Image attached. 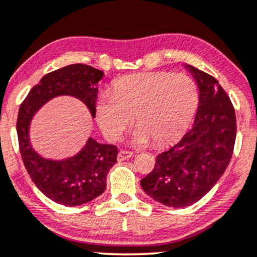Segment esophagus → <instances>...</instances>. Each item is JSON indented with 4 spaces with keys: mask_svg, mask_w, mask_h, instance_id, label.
Returning <instances> with one entry per match:
<instances>
[{
    "mask_svg": "<svg viewBox=\"0 0 257 257\" xmlns=\"http://www.w3.org/2000/svg\"><path fill=\"white\" fill-rule=\"evenodd\" d=\"M133 155H134V153L133 152H129V151H121L117 154V160L118 161H124L126 159L132 158Z\"/></svg>",
    "mask_w": 257,
    "mask_h": 257,
    "instance_id": "34e87169",
    "label": "esophagus"
}]
</instances>
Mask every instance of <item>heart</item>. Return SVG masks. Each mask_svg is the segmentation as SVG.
I'll use <instances>...</instances> for the list:
<instances>
[{
	"label": "heart",
	"instance_id": "b5f03b06",
	"mask_svg": "<svg viewBox=\"0 0 257 257\" xmlns=\"http://www.w3.org/2000/svg\"><path fill=\"white\" fill-rule=\"evenodd\" d=\"M199 89L184 73L148 72L125 76L113 83L112 93H100L96 119L109 140H116L134 122V146L154 140L167 145L179 139L192 123L199 106Z\"/></svg>",
	"mask_w": 257,
	"mask_h": 257
}]
</instances>
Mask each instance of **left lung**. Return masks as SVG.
I'll list each match as a JSON object with an SVG mask.
<instances>
[{
    "instance_id": "left-lung-1",
    "label": "left lung",
    "mask_w": 257,
    "mask_h": 257,
    "mask_svg": "<svg viewBox=\"0 0 257 257\" xmlns=\"http://www.w3.org/2000/svg\"><path fill=\"white\" fill-rule=\"evenodd\" d=\"M199 89V106L192 128L157 157L154 170L141 180L153 199L170 207L190 206L220 179L232 157L236 115L218 80L185 65Z\"/></svg>"
}]
</instances>
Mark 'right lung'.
<instances>
[{
  "mask_svg": "<svg viewBox=\"0 0 257 257\" xmlns=\"http://www.w3.org/2000/svg\"><path fill=\"white\" fill-rule=\"evenodd\" d=\"M104 72L84 64H73L45 74L29 91L19 109L16 131L22 161L39 190L51 200L65 206L89 203L105 191L106 175L117 162V147L98 144L89 138L76 155L63 160L41 157L32 147L29 126L34 115L48 100L58 96H72L82 100L96 116V85Z\"/></svg>",
  "mask_w": 257,
  "mask_h": 257,
  "instance_id": "obj_1",
  "label": "right lung"
}]
</instances>
